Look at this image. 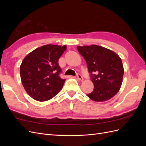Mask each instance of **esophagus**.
Listing matches in <instances>:
<instances>
[{
  "label": "esophagus",
  "instance_id": "obj_1",
  "mask_svg": "<svg viewBox=\"0 0 146 146\" xmlns=\"http://www.w3.org/2000/svg\"><path fill=\"white\" fill-rule=\"evenodd\" d=\"M77 76V78L79 80H80V81H83V77L81 76L80 74H78Z\"/></svg>",
  "mask_w": 146,
  "mask_h": 146
}]
</instances>
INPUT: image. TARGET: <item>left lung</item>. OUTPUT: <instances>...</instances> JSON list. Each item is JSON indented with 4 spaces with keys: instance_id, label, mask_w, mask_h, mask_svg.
<instances>
[{
    "instance_id": "1",
    "label": "left lung",
    "mask_w": 146,
    "mask_h": 146,
    "mask_svg": "<svg viewBox=\"0 0 146 146\" xmlns=\"http://www.w3.org/2000/svg\"><path fill=\"white\" fill-rule=\"evenodd\" d=\"M77 49L86 60L94 86L87 96L96 102L112 98L122 83L124 70L120 57L114 52L98 45L77 46Z\"/></svg>"
}]
</instances>
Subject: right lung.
<instances>
[{"instance_id":"obj_1","label":"right lung","mask_w":146,"mask_h":146,"mask_svg":"<svg viewBox=\"0 0 146 146\" xmlns=\"http://www.w3.org/2000/svg\"><path fill=\"white\" fill-rule=\"evenodd\" d=\"M66 46L47 44L26 56L20 66L23 85L27 94L39 102L48 100L62 89L65 79L61 78L58 60Z\"/></svg>"}]
</instances>
